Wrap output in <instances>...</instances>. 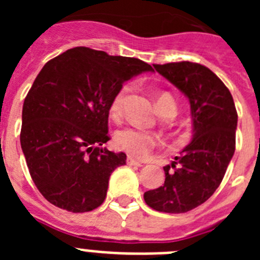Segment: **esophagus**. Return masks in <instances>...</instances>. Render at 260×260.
Instances as JSON below:
<instances>
[{
  "instance_id": "1",
  "label": "esophagus",
  "mask_w": 260,
  "mask_h": 260,
  "mask_svg": "<svg viewBox=\"0 0 260 260\" xmlns=\"http://www.w3.org/2000/svg\"><path fill=\"white\" fill-rule=\"evenodd\" d=\"M127 164L128 165H137V167H142V162L138 161V160H135V158L132 157V156H128L127 157Z\"/></svg>"
}]
</instances>
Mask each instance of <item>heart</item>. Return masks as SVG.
Here are the masks:
<instances>
[{
    "instance_id": "b5f03b06",
    "label": "heart",
    "mask_w": 260,
    "mask_h": 260,
    "mask_svg": "<svg viewBox=\"0 0 260 260\" xmlns=\"http://www.w3.org/2000/svg\"><path fill=\"white\" fill-rule=\"evenodd\" d=\"M130 92V86L121 87L118 92L114 95L109 105V113L114 119L119 118L122 114L123 104L127 98V93ZM156 108H157L158 113H174L177 112V104L173 96L168 92H162L157 96L156 100ZM114 143L118 148L127 152L128 155L134 156V157H146L148 153L152 151L153 147L157 146L158 139L152 133L143 130V128L138 127H123L116 133L114 135Z\"/></svg>"
}]
</instances>
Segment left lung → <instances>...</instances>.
Returning <instances> with one entry per match:
<instances>
[{
	"label": "left lung",
	"mask_w": 260,
	"mask_h": 260,
	"mask_svg": "<svg viewBox=\"0 0 260 260\" xmlns=\"http://www.w3.org/2000/svg\"><path fill=\"white\" fill-rule=\"evenodd\" d=\"M189 99L192 138L165 165L164 185L144 192V201L160 212L183 213L207 201L221 183L236 150L237 110L217 75L192 62L153 65Z\"/></svg>",
	"instance_id": "8db88e82"
}]
</instances>
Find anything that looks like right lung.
<instances>
[{
    "label": "right lung",
    "mask_w": 260,
    "mask_h": 260,
    "mask_svg": "<svg viewBox=\"0 0 260 260\" xmlns=\"http://www.w3.org/2000/svg\"><path fill=\"white\" fill-rule=\"evenodd\" d=\"M152 71L138 58L78 47L50 59L24 99L20 146L32 181L48 202L70 212L102 206L110 174L126 164L109 141L112 99L123 82Z\"/></svg>",
    "instance_id": "add662e5"
}]
</instances>
